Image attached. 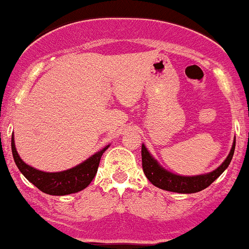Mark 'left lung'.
<instances>
[{
  "instance_id": "1",
  "label": "left lung",
  "mask_w": 249,
  "mask_h": 249,
  "mask_svg": "<svg viewBox=\"0 0 249 249\" xmlns=\"http://www.w3.org/2000/svg\"><path fill=\"white\" fill-rule=\"evenodd\" d=\"M234 147H236V138L233 141L230 155L223 160V163L212 172L198 176H181L169 172L166 168H163L158 163V160L149 153L146 146L142 144V151H141L142 152V167L148 181L160 190L177 193H196L211 186L227 169L234 153Z\"/></svg>"
}]
</instances>
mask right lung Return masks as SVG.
Masks as SVG:
<instances>
[{
    "instance_id": "right-lung-1",
    "label": "right lung",
    "mask_w": 249,
    "mask_h": 249,
    "mask_svg": "<svg viewBox=\"0 0 249 249\" xmlns=\"http://www.w3.org/2000/svg\"><path fill=\"white\" fill-rule=\"evenodd\" d=\"M108 147L109 144L101 151L96 152L94 155L83 160L82 163L77 164L76 167L61 171V172H43V171L28 166L21 160V157L17 153L16 146H15L13 133L12 138H11L13 160H15V163H16L17 168L19 169V172L25 176L34 186H36L39 191L51 196H66L85 190L97 173L101 157H102L103 152Z\"/></svg>"
}]
</instances>
